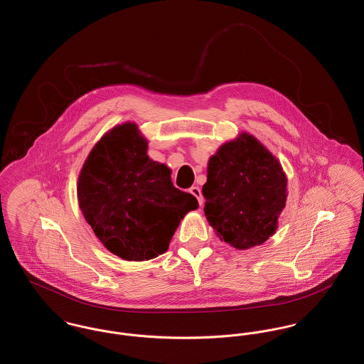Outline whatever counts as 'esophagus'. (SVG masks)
<instances>
[{
	"label": "esophagus",
	"mask_w": 364,
	"mask_h": 364,
	"mask_svg": "<svg viewBox=\"0 0 364 364\" xmlns=\"http://www.w3.org/2000/svg\"><path fill=\"white\" fill-rule=\"evenodd\" d=\"M190 192L198 199V202H199V205L202 206L203 205V196H202V191L199 187H191Z\"/></svg>",
	"instance_id": "34e87169"
}]
</instances>
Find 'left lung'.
I'll use <instances>...</instances> for the list:
<instances>
[{"label":"left lung","instance_id":"obj_1","mask_svg":"<svg viewBox=\"0 0 364 364\" xmlns=\"http://www.w3.org/2000/svg\"><path fill=\"white\" fill-rule=\"evenodd\" d=\"M287 187L277 156L254 135L240 132L208 158L205 215L221 242L250 250L276 233Z\"/></svg>","mask_w":364,"mask_h":364}]
</instances>
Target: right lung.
Returning <instances> with one entry per match:
<instances>
[{
    "instance_id": "add662e5",
    "label": "right lung",
    "mask_w": 364,
    "mask_h": 364,
    "mask_svg": "<svg viewBox=\"0 0 364 364\" xmlns=\"http://www.w3.org/2000/svg\"><path fill=\"white\" fill-rule=\"evenodd\" d=\"M138 124L114 125L91 149L77 178V200L87 224L105 248L129 262L168 251L180 221L199 208L177 190L172 171L147 156Z\"/></svg>"
}]
</instances>
